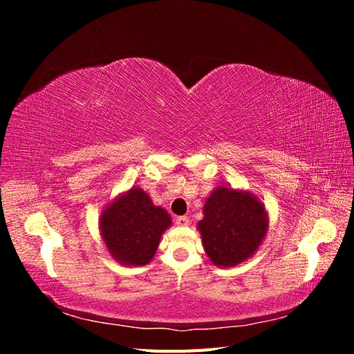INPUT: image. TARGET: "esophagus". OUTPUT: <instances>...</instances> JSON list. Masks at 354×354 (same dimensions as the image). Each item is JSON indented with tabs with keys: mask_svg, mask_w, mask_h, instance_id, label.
<instances>
[{
	"mask_svg": "<svg viewBox=\"0 0 354 354\" xmlns=\"http://www.w3.org/2000/svg\"><path fill=\"white\" fill-rule=\"evenodd\" d=\"M189 223H190V220H189V217H177L176 218V224L177 226H180V227H186V226H189Z\"/></svg>",
	"mask_w": 354,
	"mask_h": 354,
	"instance_id": "34e87169",
	"label": "esophagus"
}]
</instances>
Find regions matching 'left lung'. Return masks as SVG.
<instances>
[{
  "label": "left lung",
  "instance_id": "obj_1",
  "mask_svg": "<svg viewBox=\"0 0 354 354\" xmlns=\"http://www.w3.org/2000/svg\"><path fill=\"white\" fill-rule=\"evenodd\" d=\"M196 227L212 264L233 267L260 248L269 230V214L251 190L220 185L205 199Z\"/></svg>",
  "mask_w": 354,
  "mask_h": 354
}]
</instances>
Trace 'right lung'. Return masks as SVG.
Segmentation results:
<instances>
[{"instance_id": "1", "label": "right lung", "mask_w": 354, "mask_h": 354, "mask_svg": "<svg viewBox=\"0 0 354 354\" xmlns=\"http://www.w3.org/2000/svg\"><path fill=\"white\" fill-rule=\"evenodd\" d=\"M171 224L167 209L153 205L142 187L133 186L103 207L99 230L116 263L138 267L152 261L160 238Z\"/></svg>"}]
</instances>
